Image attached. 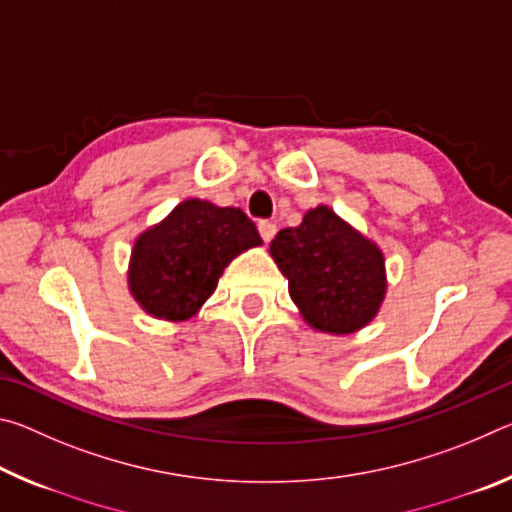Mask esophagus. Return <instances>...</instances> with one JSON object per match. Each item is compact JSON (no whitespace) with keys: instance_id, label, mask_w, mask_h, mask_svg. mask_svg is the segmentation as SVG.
Segmentation results:
<instances>
[{"instance_id":"esophagus-1","label":"esophagus","mask_w":512,"mask_h":512,"mask_svg":"<svg viewBox=\"0 0 512 512\" xmlns=\"http://www.w3.org/2000/svg\"><path fill=\"white\" fill-rule=\"evenodd\" d=\"M257 228H259V235H262V239L266 241V244L275 237V232H277V228H275V223H273V221H259Z\"/></svg>"}]
</instances>
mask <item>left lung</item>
I'll use <instances>...</instances> for the list:
<instances>
[{"instance_id":"left-lung-1","label":"left lung","mask_w":512,"mask_h":512,"mask_svg":"<svg viewBox=\"0 0 512 512\" xmlns=\"http://www.w3.org/2000/svg\"><path fill=\"white\" fill-rule=\"evenodd\" d=\"M289 280V296L305 323L323 334H354L370 325L386 298V259L375 241L318 205L298 228H284L268 246Z\"/></svg>"}]
</instances>
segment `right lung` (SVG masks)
Wrapping results in <instances>:
<instances>
[{"label": "right lung", "instance_id": "add662e5", "mask_svg": "<svg viewBox=\"0 0 512 512\" xmlns=\"http://www.w3.org/2000/svg\"><path fill=\"white\" fill-rule=\"evenodd\" d=\"M255 246L262 237L239 207L187 198L135 239L128 291L149 316L180 323L201 311L225 266Z\"/></svg>", "mask_w": 512, "mask_h": 512}]
</instances>
